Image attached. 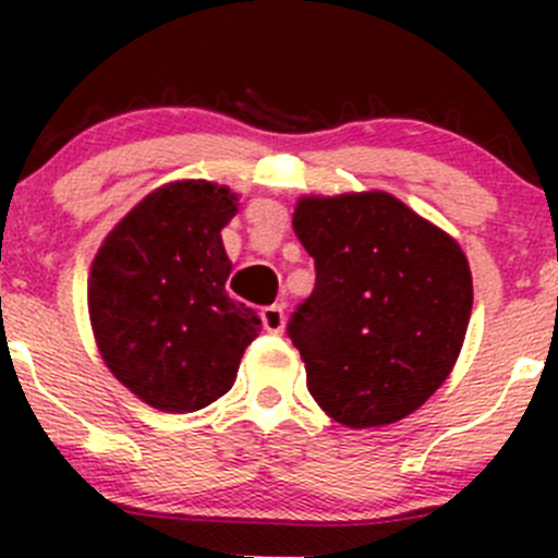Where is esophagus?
Returning a JSON list of instances; mask_svg holds the SVG:
<instances>
[{
    "instance_id": "1",
    "label": "esophagus",
    "mask_w": 558,
    "mask_h": 558,
    "mask_svg": "<svg viewBox=\"0 0 558 558\" xmlns=\"http://www.w3.org/2000/svg\"><path fill=\"white\" fill-rule=\"evenodd\" d=\"M262 324L264 329L272 331V335H280L286 326V313H283V305H269V307H262Z\"/></svg>"
}]
</instances>
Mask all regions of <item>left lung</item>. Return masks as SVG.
Masks as SVG:
<instances>
[{"label": "left lung", "instance_id": "1", "mask_svg": "<svg viewBox=\"0 0 558 558\" xmlns=\"http://www.w3.org/2000/svg\"><path fill=\"white\" fill-rule=\"evenodd\" d=\"M315 289L289 320L307 391L351 429L418 410L451 375L472 313L459 243L386 191L302 196Z\"/></svg>", "mask_w": 558, "mask_h": 558}]
</instances>
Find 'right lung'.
Wrapping results in <instances>:
<instances>
[{"label": "right lung", "instance_id": "obj_1", "mask_svg": "<svg viewBox=\"0 0 558 558\" xmlns=\"http://www.w3.org/2000/svg\"><path fill=\"white\" fill-rule=\"evenodd\" d=\"M238 194L207 180L156 189L105 238L88 278V315L107 369L150 408L194 413L229 391L256 311L227 294L221 229Z\"/></svg>", "mask_w": 558, "mask_h": 558}]
</instances>
